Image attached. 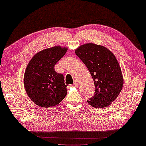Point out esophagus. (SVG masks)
Wrapping results in <instances>:
<instances>
[{
	"label": "esophagus",
	"mask_w": 146,
	"mask_h": 146,
	"mask_svg": "<svg viewBox=\"0 0 146 146\" xmlns=\"http://www.w3.org/2000/svg\"><path fill=\"white\" fill-rule=\"evenodd\" d=\"M74 85H75V86H77V85H78V82H77V81H74Z\"/></svg>",
	"instance_id": "esophagus-1"
}]
</instances>
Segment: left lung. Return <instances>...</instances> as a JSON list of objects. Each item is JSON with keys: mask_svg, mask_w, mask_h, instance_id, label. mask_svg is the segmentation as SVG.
<instances>
[{"mask_svg": "<svg viewBox=\"0 0 146 146\" xmlns=\"http://www.w3.org/2000/svg\"><path fill=\"white\" fill-rule=\"evenodd\" d=\"M75 53L91 74L95 94L87 100L95 108L110 106L118 96L123 85L121 68L114 55L108 48L94 43H86L76 49Z\"/></svg>", "mask_w": 146, "mask_h": 146, "instance_id": "obj_1", "label": "left lung"}]
</instances>
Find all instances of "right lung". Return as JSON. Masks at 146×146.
<instances>
[{
	"instance_id": "add662e5",
	"label": "right lung",
	"mask_w": 146,
	"mask_h": 146,
	"mask_svg": "<svg viewBox=\"0 0 146 146\" xmlns=\"http://www.w3.org/2000/svg\"><path fill=\"white\" fill-rule=\"evenodd\" d=\"M68 48L55 46L37 52L31 59L24 75V86L30 100L42 107L59 106L67 89L63 75L57 73L54 66Z\"/></svg>"
}]
</instances>
